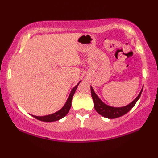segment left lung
<instances>
[{"mask_svg":"<svg viewBox=\"0 0 158 158\" xmlns=\"http://www.w3.org/2000/svg\"><path fill=\"white\" fill-rule=\"evenodd\" d=\"M90 90L91 96H92L93 100H94L95 110H96V112H97L98 113H99L101 115L110 119L116 118L121 117L128 113V112L134 107V105L135 104L137 101L139 99L142 91H143V89H142L141 91L140 92L139 95L137 96L135 99L132 102H131L130 104H128V105L123 107H113L103 103V102L99 99V98L98 97L97 95H96V93L94 92V90H93L92 87H90Z\"/></svg>","mask_w":158,"mask_h":158,"instance_id":"1","label":"left lung"}]
</instances>
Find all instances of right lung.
<instances>
[{
    "label": "right lung",
    "instance_id": "obj_1",
    "mask_svg": "<svg viewBox=\"0 0 158 158\" xmlns=\"http://www.w3.org/2000/svg\"><path fill=\"white\" fill-rule=\"evenodd\" d=\"M79 84V82L78 83V84L76 85L73 89H72L71 94L69 95V97H68L65 104H64V107L61 110H59L58 112L51 114V115H45V116H35V115H32V116L35 117V118L37 119V120H40L41 121H45V122H52V121H56L60 120L61 118H62L64 117L66 115H67L68 112H69L70 109H71L72 98H73L74 93H75L76 90H77Z\"/></svg>",
    "mask_w": 158,
    "mask_h": 158
}]
</instances>
